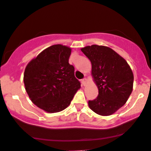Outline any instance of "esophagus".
<instances>
[{
    "label": "esophagus",
    "instance_id": "34e87169",
    "mask_svg": "<svg viewBox=\"0 0 151 151\" xmlns=\"http://www.w3.org/2000/svg\"><path fill=\"white\" fill-rule=\"evenodd\" d=\"M87 79H86V78H84V79H82V84H83L84 86L86 84H87Z\"/></svg>",
    "mask_w": 151,
    "mask_h": 151
}]
</instances>
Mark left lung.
<instances>
[{
	"label": "left lung",
	"instance_id": "8db88e82",
	"mask_svg": "<svg viewBox=\"0 0 151 151\" xmlns=\"http://www.w3.org/2000/svg\"><path fill=\"white\" fill-rule=\"evenodd\" d=\"M92 63V74L98 96L89 100V108L100 115H110L122 107L132 91L133 74L126 61L107 46L81 49Z\"/></svg>",
	"mask_w": 151,
	"mask_h": 151
}]
</instances>
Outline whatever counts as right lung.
Wrapping results in <instances>:
<instances>
[{
	"mask_svg": "<svg viewBox=\"0 0 151 151\" xmlns=\"http://www.w3.org/2000/svg\"><path fill=\"white\" fill-rule=\"evenodd\" d=\"M71 49L56 44L41 51L25 69L24 82L33 103L47 112H60L70 105L80 88L69 64Z\"/></svg>",
	"mask_w": 151,
	"mask_h": 151,
	"instance_id": "add662e5",
	"label": "right lung"
}]
</instances>
